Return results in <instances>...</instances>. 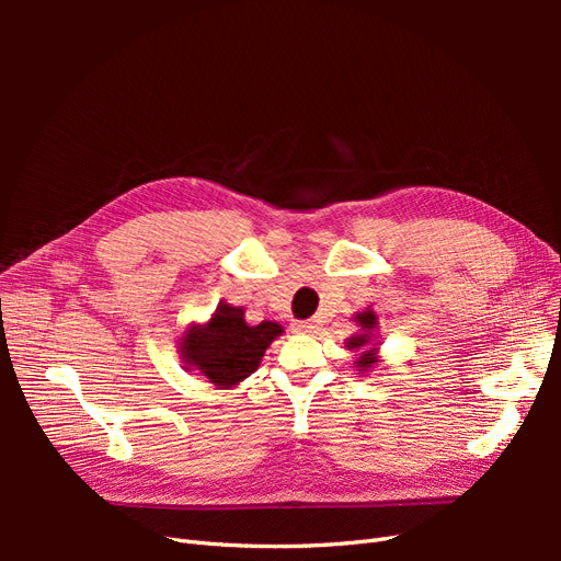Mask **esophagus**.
<instances>
[{
  "label": "esophagus",
  "mask_w": 561,
  "mask_h": 561,
  "mask_svg": "<svg viewBox=\"0 0 561 561\" xmlns=\"http://www.w3.org/2000/svg\"><path fill=\"white\" fill-rule=\"evenodd\" d=\"M293 330L299 334H313L318 330V325L313 320H295L293 322Z\"/></svg>",
  "instance_id": "1"
}]
</instances>
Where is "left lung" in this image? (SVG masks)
<instances>
[{"instance_id": "obj_1", "label": "left lung", "mask_w": 561, "mask_h": 561, "mask_svg": "<svg viewBox=\"0 0 561 561\" xmlns=\"http://www.w3.org/2000/svg\"><path fill=\"white\" fill-rule=\"evenodd\" d=\"M355 322H358L363 332L346 339V348L348 351H360V358L355 360V367H358V375H365V371H369L371 367L379 363L377 348L369 346L371 344V332L377 330L379 322H377V316H375V311H371V309L355 313Z\"/></svg>"}]
</instances>
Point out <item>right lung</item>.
Wrapping results in <instances>:
<instances>
[{
  "label": "right lung",
  "mask_w": 561,
  "mask_h": 561,
  "mask_svg": "<svg viewBox=\"0 0 561 561\" xmlns=\"http://www.w3.org/2000/svg\"><path fill=\"white\" fill-rule=\"evenodd\" d=\"M280 334L278 322L248 325L241 307L222 301L206 325L186 328L180 355L186 369L201 371L217 388H233L260 367L264 351Z\"/></svg>",
  "instance_id": "obj_1"
}]
</instances>
